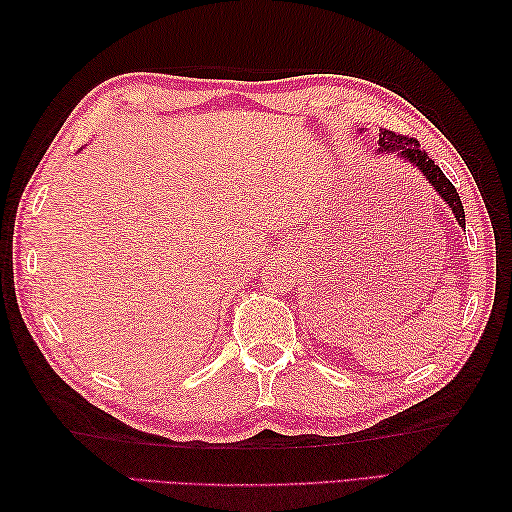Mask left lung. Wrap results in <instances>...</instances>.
Wrapping results in <instances>:
<instances>
[{
	"instance_id": "8db88e82",
	"label": "left lung",
	"mask_w": 512,
	"mask_h": 512,
	"mask_svg": "<svg viewBox=\"0 0 512 512\" xmlns=\"http://www.w3.org/2000/svg\"><path fill=\"white\" fill-rule=\"evenodd\" d=\"M376 143H378L376 154H396V158L409 162L411 167H416L422 176L427 178L429 187L440 195L444 204L449 206L451 213L455 215V220H458V224L464 228V224H466L464 222V206H462L458 191H455V187L449 182V178L444 176L436 162L429 158L427 151L420 149L418 140L407 138V136H398L394 132H389V129H378Z\"/></svg>"
}]
</instances>
